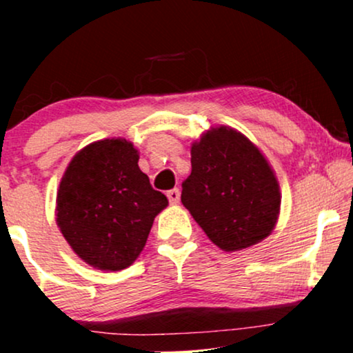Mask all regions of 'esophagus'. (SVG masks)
Wrapping results in <instances>:
<instances>
[{
	"label": "esophagus",
	"mask_w": 353,
	"mask_h": 353,
	"mask_svg": "<svg viewBox=\"0 0 353 353\" xmlns=\"http://www.w3.org/2000/svg\"><path fill=\"white\" fill-rule=\"evenodd\" d=\"M167 197L168 201H170V204H176V202L180 201V190H178V188H173V190L167 191Z\"/></svg>",
	"instance_id": "34e87169"
}]
</instances>
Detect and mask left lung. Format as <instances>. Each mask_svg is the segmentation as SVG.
<instances>
[{"label": "left lung", "instance_id": "obj_1", "mask_svg": "<svg viewBox=\"0 0 353 353\" xmlns=\"http://www.w3.org/2000/svg\"><path fill=\"white\" fill-rule=\"evenodd\" d=\"M181 202L226 252L260 243L276 225L281 192L267 159L243 133L210 128L191 146Z\"/></svg>", "mask_w": 353, "mask_h": 353}]
</instances>
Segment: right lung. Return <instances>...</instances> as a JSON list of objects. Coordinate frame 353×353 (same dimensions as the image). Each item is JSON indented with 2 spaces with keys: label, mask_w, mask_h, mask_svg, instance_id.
I'll list each match as a JSON object with an SVG mask.
<instances>
[{
  "label": "right lung",
  "mask_w": 353,
  "mask_h": 353,
  "mask_svg": "<svg viewBox=\"0 0 353 353\" xmlns=\"http://www.w3.org/2000/svg\"><path fill=\"white\" fill-rule=\"evenodd\" d=\"M138 151L122 138L88 144L72 159L57 190L62 236L91 267L119 272L146 244L159 212L168 205L138 167Z\"/></svg>",
  "instance_id": "add662e5"
}]
</instances>
